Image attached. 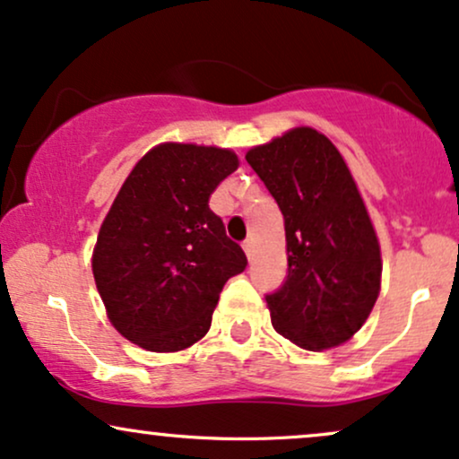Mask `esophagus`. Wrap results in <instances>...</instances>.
<instances>
[{
  "instance_id": "1",
  "label": "esophagus",
  "mask_w": 459,
  "mask_h": 459,
  "mask_svg": "<svg viewBox=\"0 0 459 459\" xmlns=\"http://www.w3.org/2000/svg\"><path fill=\"white\" fill-rule=\"evenodd\" d=\"M242 249H245L247 257H249V260H251V257H253V242L251 240H245V242H242Z\"/></svg>"
}]
</instances>
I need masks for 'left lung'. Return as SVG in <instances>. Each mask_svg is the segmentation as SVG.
Masks as SVG:
<instances>
[{
    "instance_id": "obj_1",
    "label": "left lung",
    "mask_w": 459,
    "mask_h": 459,
    "mask_svg": "<svg viewBox=\"0 0 459 459\" xmlns=\"http://www.w3.org/2000/svg\"><path fill=\"white\" fill-rule=\"evenodd\" d=\"M285 221L288 274L266 294L274 331L305 350L348 342L380 292V245L342 154L314 128L247 152Z\"/></svg>"
}]
</instances>
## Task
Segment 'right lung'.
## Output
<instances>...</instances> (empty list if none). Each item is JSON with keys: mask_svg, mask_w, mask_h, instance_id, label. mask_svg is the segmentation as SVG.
<instances>
[{"mask_svg": "<svg viewBox=\"0 0 459 459\" xmlns=\"http://www.w3.org/2000/svg\"><path fill=\"white\" fill-rule=\"evenodd\" d=\"M238 167L234 152L156 145L134 165L102 221L91 271L111 325L150 352H178L208 333L219 294L247 268L208 199Z\"/></svg>", "mask_w": 459, "mask_h": 459, "instance_id": "add662e5", "label": "right lung"}]
</instances>
